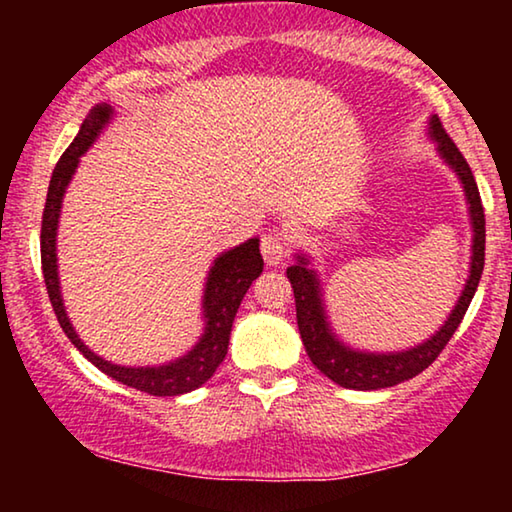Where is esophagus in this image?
<instances>
[{
    "instance_id": "34e87169",
    "label": "esophagus",
    "mask_w": 512,
    "mask_h": 512,
    "mask_svg": "<svg viewBox=\"0 0 512 512\" xmlns=\"http://www.w3.org/2000/svg\"><path fill=\"white\" fill-rule=\"evenodd\" d=\"M261 251L263 258L268 265L282 263L286 256H289V237H286L282 230H270L261 237Z\"/></svg>"
}]
</instances>
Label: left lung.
Returning a JSON list of instances; mask_svg holds the SVG:
<instances>
[{
  "mask_svg": "<svg viewBox=\"0 0 512 512\" xmlns=\"http://www.w3.org/2000/svg\"><path fill=\"white\" fill-rule=\"evenodd\" d=\"M431 135L438 142V151L443 153V158L454 167V172L459 174L461 184H464L468 205H471V221H473V258H471V277H468L466 289L461 293L457 307H454L450 319L445 321V326L433 335L431 340H426L424 345H417L408 349V352L398 354H363L354 352L335 340L331 328L326 324L324 307H321V293L317 275L307 268L305 256H298V263L291 265L286 270L291 284H293V296H296V319H298V331L303 338L305 352L310 356L314 366L324 373L328 380L345 389H384L394 387L398 382L410 380L431 366L443 352L447 342L457 331L461 319L471 305L475 296V289L480 284L482 268H485V209H482L480 191L475 184L471 167H468L464 153L457 149V144L452 142V137L447 135L440 118H431Z\"/></svg>",
  "mask_w": 512,
  "mask_h": 512,
  "instance_id": "left-lung-1",
  "label": "left lung"
}]
</instances>
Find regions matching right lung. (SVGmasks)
Masks as SVG:
<instances>
[{
	"instance_id": "right-lung-1",
	"label": "right lung",
	"mask_w": 512,
	"mask_h": 512,
	"mask_svg": "<svg viewBox=\"0 0 512 512\" xmlns=\"http://www.w3.org/2000/svg\"><path fill=\"white\" fill-rule=\"evenodd\" d=\"M111 118V107L107 104H97L90 109L86 121H83L79 135L74 142L67 146L62 153L58 165H55L51 184H48L44 216H41V270H44V282L48 298H51L53 312L58 317L62 331L72 345L86 356V359L102 370L104 375L114 377L121 384L144 391L151 396H179L188 394V391L198 389L205 384L209 377L216 373L219 363L226 359L228 354V340L230 331H233V321L240 307L244 293L251 286V282L263 272V256L258 251V240H247L240 247L226 251L214 261V268L207 277L205 289V335L188 352L184 359L167 363V366L158 368H125L114 366V363L100 359V356L90 352V349L79 340V335L69 324L65 307H62L60 286H58V265H55V230H58V216L65 188L72 179V174L79 165V156L95 142L97 132L104 128Z\"/></svg>"
}]
</instances>
